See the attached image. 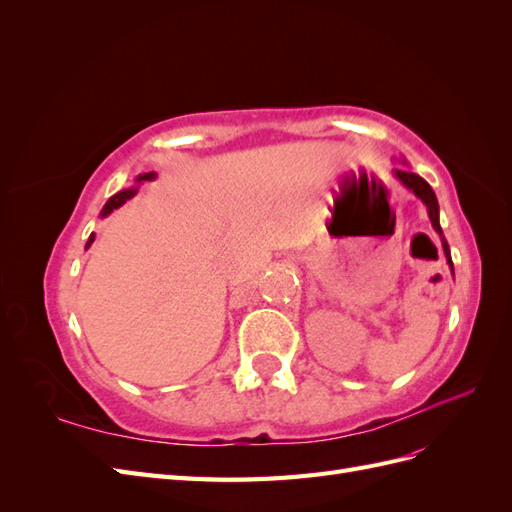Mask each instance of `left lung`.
<instances>
[{
	"instance_id": "obj_1",
	"label": "left lung",
	"mask_w": 512,
	"mask_h": 512,
	"mask_svg": "<svg viewBox=\"0 0 512 512\" xmlns=\"http://www.w3.org/2000/svg\"><path fill=\"white\" fill-rule=\"evenodd\" d=\"M393 173H395V177H397L401 183L406 185L408 190L414 192V196L421 198L423 203L427 205V213H429L431 226H433V230H436L438 235L442 237V247H444V254H446V262H448V265H451V269H453L451 250H448V243H446V239H444V235H442V228H440V207H438V198H436V194H433L431 185H429L423 177H418L416 173H408L406 168H395Z\"/></svg>"
}]
</instances>
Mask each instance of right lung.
<instances>
[{
    "instance_id": "obj_1",
    "label": "right lung",
    "mask_w": 512,
    "mask_h": 512,
    "mask_svg": "<svg viewBox=\"0 0 512 512\" xmlns=\"http://www.w3.org/2000/svg\"><path fill=\"white\" fill-rule=\"evenodd\" d=\"M153 177H156V173H145V175L138 177L136 181L141 183V181H149V179H153ZM136 192H138V188H130V190H121V192H117L115 196L108 198L106 205H104L102 211H100L102 218H106V215H111L115 209H119L123 203H126V200H130L132 196H136ZM94 239H96V235H89V241H87V245H85V250H87V247H89L91 243H94Z\"/></svg>"
}]
</instances>
